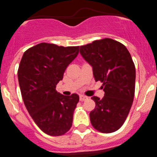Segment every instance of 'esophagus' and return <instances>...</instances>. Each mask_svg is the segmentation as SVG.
I'll list each match as a JSON object with an SVG mask.
<instances>
[{"mask_svg":"<svg viewBox=\"0 0 157 157\" xmlns=\"http://www.w3.org/2000/svg\"><path fill=\"white\" fill-rule=\"evenodd\" d=\"M87 98H87L86 96H84V95H80V97H79V100L81 101H85V100H86Z\"/></svg>","mask_w":157,"mask_h":157,"instance_id":"obj_1","label":"esophagus"}]
</instances>
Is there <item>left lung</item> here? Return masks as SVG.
Instances as JSON below:
<instances>
[{
    "label": "left lung",
    "mask_w": 157,
    "mask_h": 157,
    "mask_svg": "<svg viewBox=\"0 0 157 157\" xmlns=\"http://www.w3.org/2000/svg\"><path fill=\"white\" fill-rule=\"evenodd\" d=\"M79 52L105 91L102 99L91 98L96 104L90 113L91 124L101 133L115 132L127 120L134 101L136 72L130 53L122 43L108 37L81 45Z\"/></svg>",
    "instance_id": "1"
}]
</instances>
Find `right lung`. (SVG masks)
<instances>
[{
    "instance_id": "add662e5",
    "label": "right lung",
    "mask_w": 157,
    "mask_h": 157,
    "mask_svg": "<svg viewBox=\"0 0 157 157\" xmlns=\"http://www.w3.org/2000/svg\"><path fill=\"white\" fill-rule=\"evenodd\" d=\"M78 48L40 43L25 51L19 63L18 79L25 106L37 127L50 136L63 135L72 126L79 97L61 95L56 86Z\"/></svg>"
}]
</instances>
